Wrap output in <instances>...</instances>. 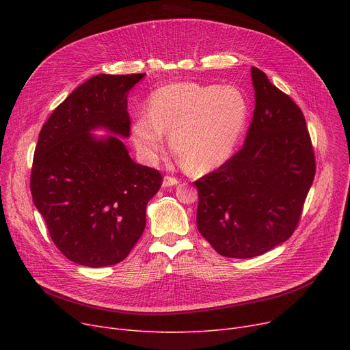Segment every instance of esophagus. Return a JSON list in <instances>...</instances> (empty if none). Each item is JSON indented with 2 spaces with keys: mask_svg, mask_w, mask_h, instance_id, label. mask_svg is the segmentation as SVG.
I'll use <instances>...</instances> for the list:
<instances>
[{
  "mask_svg": "<svg viewBox=\"0 0 350 350\" xmlns=\"http://www.w3.org/2000/svg\"><path fill=\"white\" fill-rule=\"evenodd\" d=\"M178 180L176 178V177H170V176H165L164 178H163V187L165 189V187H172V186H177L178 185Z\"/></svg>",
  "mask_w": 350,
  "mask_h": 350,
  "instance_id": "34e87169",
  "label": "esophagus"
}]
</instances>
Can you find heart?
I'll return each instance as SVG.
<instances>
[{"label":"heart","instance_id":"b5f03b06","mask_svg":"<svg viewBox=\"0 0 350 350\" xmlns=\"http://www.w3.org/2000/svg\"><path fill=\"white\" fill-rule=\"evenodd\" d=\"M250 118V102L237 86L181 82L157 89L149 113L133 123L139 153L154 161L164 152V133L193 173H208L235 153Z\"/></svg>","mask_w":350,"mask_h":350}]
</instances>
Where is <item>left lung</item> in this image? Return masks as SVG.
<instances>
[{"label":"left lung","mask_w":350,"mask_h":350,"mask_svg":"<svg viewBox=\"0 0 350 350\" xmlns=\"http://www.w3.org/2000/svg\"><path fill=\"white\" fill-rule=\"evenodd\" d=\"M255 109L243 149L194 183L197 228L230 258H252L295 231L315 177V157L302 110L251 68Z\"/></svg>","instance_id":"left-lung-1"}]
</instances>
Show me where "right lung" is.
Wrapping results in <instances>:
<instances>
[{
  "instance_id": "right-lung-1",
  "label": "right lung",
  "mask_w": 350,
  "mask_h": 350,
  "mask_svg": "<svg viewBox=\"0 0 350 350\" xmlns=\"http://www.w3.org/2000/svg\"><path fill=\"white\" fill-rule=\"evenodd\" d=\"M96 75L52 112L35 147L31 193L52 241L72 262L100 268L123 261L146 227L161 174L137 164L129 137L127 95L144 78ZM103 130L98 137L92 131Z\"/></svg>"
}]
</instances>
